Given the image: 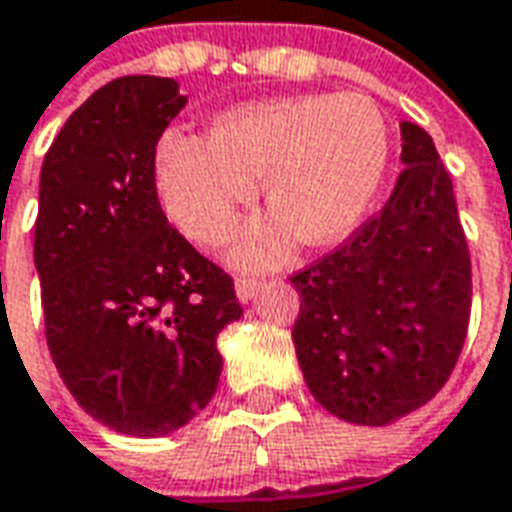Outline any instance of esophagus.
I'll use <instances>...</instances> for the list:
<instances>
[{
	"mask_svg": "<svg viewBox=\"0 0 512 512\" xmlns=\"http://www.w3.org/2000/svg\"><path fill=\"white\" fill-rule=\"evenodd\" d=\"M259 281H253V278H237V283H234V289H237V300L240 302H248L253 300V294L259 292Z\"/></svg>",
	"mask_w": 512,
	"mask_h": 512,
	"instance_id": "34e87169",
	"label": "esophagus"
}]
</instances>
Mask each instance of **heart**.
<instances>
[{"mask_svg": "<svg viewBox=\"0 0 512 512\" xmlns=\"http://www.w3.org/2000/svg\"><path fill=\"white\" fill-rule=\"evenodd\" d=\"M387 125L374 103L338 95L261 100L212 119L204 138L166 136L155 158L158 193L190 240L220 245L253 199L256 220L234 248L242 267H272L292 251L343 240L371 210L387 169Z\"/></svg>", "mask_w": 512, "mask_h": 512, "instance_id": "1", "label": "heart"}]
</instances>
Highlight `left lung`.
I'll use <instances>...</instances> for the list:
<instances>
[{
	"label": "left lung",
	"instance_id": "8db88e82",
	"mask_svg": "<svg viewBox=\"0 0 512 512\" xmlns=\"http://www.w3.org/2000/svg\"><path fill=\"white\" fill-rule=\"evenodd\" d=\"M404 171L384 210L292 275V338L313 398L354 425H390L434 398L461 354L472 267L434 138L401 122Z\"/></svg>",
	"mask_w": 512,
	"mask_h": 512
}]
</instances>
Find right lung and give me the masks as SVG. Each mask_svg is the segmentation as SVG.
<instances>
[{"instance_id": "right-lung-1", "label": "right lung", "mask_w": 512, "mask_h": 512, "mask_svg": "<svg viewBox=\"0 0 512 512\" xmlns=\"http://www.w3.org/2000/svg\"><path fill=\"white\" fill-rule=\"evenodd\" d=\"M174 78L100 87L40 169L35 267L46 341L78 406L111 431L166 436L218 390V335L242 305L160 210L155 147L185 108Z\"/></svg>"}]
</instances>
